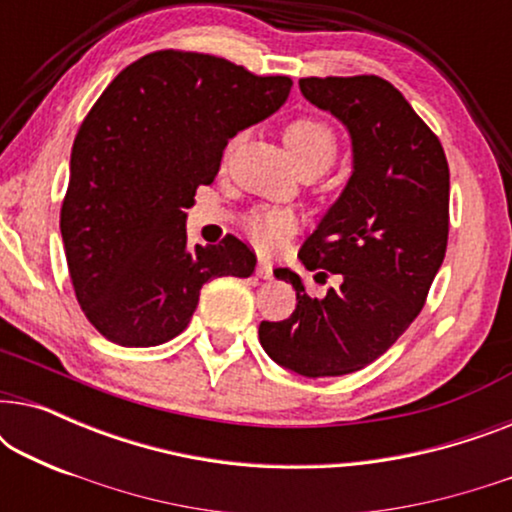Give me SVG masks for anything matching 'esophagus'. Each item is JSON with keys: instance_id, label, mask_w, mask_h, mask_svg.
Instances as JSON below:
<instances>
[{"instance_id": "34e87169", "label": "esophagus", "mask_w": 512, "mask_h": 512, "mask_svg": "<svg viewBox=\"0 0 512 512\" xmlns=\"http://www.w3.org/2000/svg\"><path fill=\"white\" fill-rule=\"evenodd\" d=\"M256 275L261 279H272V263L268 261V258H261V261H258Z\"/></svg>"}]
</instances>
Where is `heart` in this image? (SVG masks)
Wrapping results in <instances>:
<instances>
[{
  "label": "heart",
  "instance_id": "obj_1",
  "mask_svg": "<svg viewBox=\"0 0 512 512\" xmlns=\"http://www.w3.org/2000/svg\"><path fill=\"white\" fill-rule=\"evenodd\" d=\"M284 142L296 165L305 163V160H319L328 167L335 156L333 130L324 121H317V118H298V121L286 125ZM247 230L261 247H275L291 230V216L277 212V209L258 212L247 221Z\"/></svg>",
  "mask_w": 512,
  "mask_h": 512
}]
</instances>
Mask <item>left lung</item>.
<instances>
[{"mask_svg":"<svg viewBox=\"0 0 512 512\" xmlns=\"http://www.w3.org/2000/svg\"><path fill=\"white\" fill-rule=\"evenodd\" d=\"M298 86L352 142V174L298 254L307 270L340 275V289L310 298L298 272L277 268L298 303L289 319L261 321L258 340L286 370L338 377L387 352L424 307L447 249L450 170L438 137L380 76Z\"/></svg>","mask_w":512,"mask_h":512,"instance_id":"8db88e82","label":"left lung"}]
</instances>
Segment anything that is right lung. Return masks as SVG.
I'll use <instances>...</instances> for the list:
<instances>
[{
    "label": "right lung",
    "mask_w": 512,
    "mask_h": 512,
    "mask_svg": "<svg viewBox=\"0 0 512 512\" xmlns=\"http://www.w3.org/2000/svg\"><path fill=\"white\" fill-rule=\"evenodd\" d=\"M291 86L216 55L158 51L100 95L74 139L60 233L76 300L104 338L163 345L188 326L202 284L254 272L235 235L188 247L186 209L228 139L275 114Z\"/></svg>",
    "instance_id": "1"
}]
</instances>
